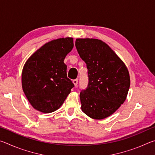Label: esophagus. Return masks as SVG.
I'll return each mask as SVG.
<instances>
[{"label": "esophagus", "instance_id": "1", "mask_svg": "<svg viewBox=\"0 0 155 155\" xmlns=\"http://www.w3.org/2000/svg\"><path fill=\"white\" fill-rule=\"evenodd\" d=\"M73 83L74 84V86H75V87H77V85H78V79H74V80H73Z\"/></svg>", "mask_w": 155, "mask_h": 155}]
</instances>
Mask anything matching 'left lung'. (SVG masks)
I'll return each mask as SVG.
<instances>
[{"instance_id":"8db88e82","label":"left lung","mask_w":155,"mask_h":155,"mask_svg":"<svg viewBox=\"0 0 155 155\" xmlns=\"http://www.w3.org/2000/svg\"><path fill=\"white\" fill-rule=\"evenodd\" d=\"M75 46L87 65L89 80L87 88L80 93L81 109L91 118H106L127 98L130 87L127 68L103 41L77 39Z\"/></svg>"}]
</instances>
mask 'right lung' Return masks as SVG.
Returning <instances> with one entry per match:
<instances>
[{"mask_svg":"<svg viewBox=\"0 0 155 155\" xmlns=\"http://www.w3.org/2000/svg\"><path fill=\"white\" fill-rule=\"evenodd\" d=\"M74 47L72 38L44 44L31 55L22 70L25 94L34 109L51 113L64 103L74 83L67 77L64 59Z\"/></svg>","mask_w":155,"mask_h":155,"instance_id":"add662e5","label":"right lung"}]
</instances>
